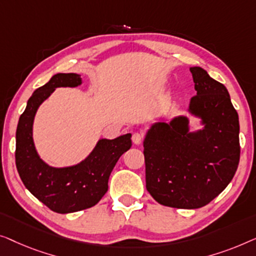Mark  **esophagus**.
<instances>
[{
  "label": "esophagus",
  "instance_id": "esophagus-1",
  "mask_svg": "<svg viewBox=\"0 0 256 256\" xmlns=\"http://www.w3.org/2000/svg\"><path fill=\"white\" fill-rule=\"evenodd\" d=\"M142 139H144L142 134H140V133H138V132L133 133L132 134V142H134L136 145H140V144L142 142Z\"/></svg>",
  "mask_w": 256,
  "mask_h": 256
}]
</instances>
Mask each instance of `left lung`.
Wrapping results in <instances>:
<instances>
[{"label": "left lung", "instance_id": "1", "mask_svg": "<svg viewBox=\"0 0 256 256\" xmlns=\"http://www.w3.org/2000/svg\"><path fill=\"white\" fill-rule=\"evenodd\" d=\"M196 96L188 111L203 128L190 132L186 116L156 122L144 140L146 189L158 203L198 208L216 198L234 176L240 159L239 117L224 84L190 67Z\"/></svg>", "mask_w": 256, "mask_h": 256}]
</instances>
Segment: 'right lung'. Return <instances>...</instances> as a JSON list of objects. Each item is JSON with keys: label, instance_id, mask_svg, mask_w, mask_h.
Masks as SVG:
<instances>
[{"label": "right lung", "instance_id": "right-lung-1", "mask_svg": "<svg viewBox=\"0 0 256 256\" xmlns=\"http://www.w3.org/2000/svg\"><path fill=\"white\" fill-rule=\"evenodd\" d=\"M81 75L58 73L36 89L20 114L16 131V167L25 188L58 214H70L96 205L108 192V181L117 161L131 148V133L116 139H100L80 164L56 168L44 162L36 150L32 128L38 108L59 87H78Z\"/></svg>", "mask_w": 256, "mask_h": 256}]
</instances>
